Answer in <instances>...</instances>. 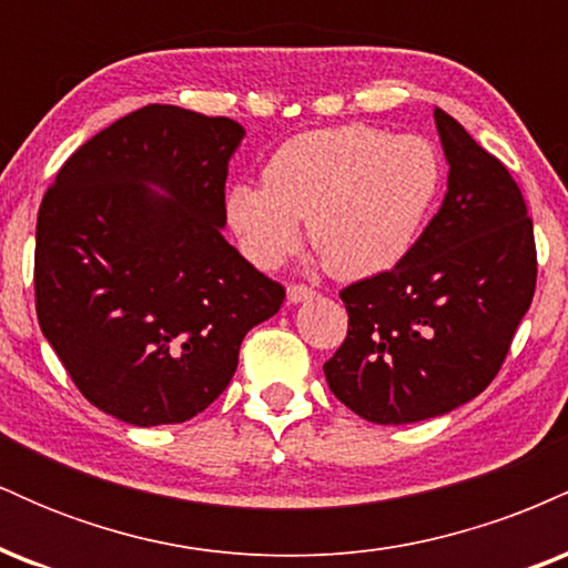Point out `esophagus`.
Returning a JSON list of instances; mask_svg holds the SVG:
<instances>
[{
  "mask_svg": "<svg viewBox=\"0 0 568 568\" xmlns=\"http://www.w3.org/2000/svg\"><path fill=\"white\" fill-rule=\"evenodd\" d=\"M315 296V291L312 288H306V285H288V302L291 304H302V302H306V298H312Z\"/></svg>",
  "mask_w": 568,
  "mask_h": 568,
  "instance_id": "1",
  "label": "esophagus"
}]
</instances>
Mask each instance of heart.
Returning a JSON list of instances; mask_svg holds the SVG:
<instances>
[{
	"label": "heart",
	"mask_w": 568,
	"mask_h": 568,
	"mask_svg": "<svg viewBox=\"0 0 568 568\" xmlns=\"http://www.w3.org/2000/svg\"><path fill=\"white\" fill-rule=\"evenodd\" d=\"M443 162L419 135L342 125L293 135L272 154L264 184L226 194V219L251 262L277 266L302 237L331 275L363 280L408 256L438 202Z\"/></svg>",
	"instance_id": "1"
}]
</instances>
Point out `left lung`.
Returning a JSON list of instances; mask_svg holds the SVG:
<instances>
[{"mask_svg":"<svg viewBox=\"0 0 568 568\" xmlns=\"http://www.w3.org/2000/svg\"><path fill=\"white\" fill-rule=\"evenodd\" d=\"M448 189L416 245L342 296L347 338L331 393L374 425H410L473 400L505 363L537 285V247L510 171L435 109Z\"/></svg>","mask_w":568,"mask_h":568,"instance_id":"8db88e82","label":"left lung"}]
</instances>
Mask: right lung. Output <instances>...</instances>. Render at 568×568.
<instances>
[{"label":"right lung","instance_id":"right-lung-1","mask_svg":"<svg viewBox=\"0 0 568 568\" xmlns=\"http://www.w3.org/2000/svg\"><path fill=\"white\" fill-rule=\"evenodd\" d=\"M245 130L149 103L82 143L37 216V317L77 389L135 427L179 425L232 382L285 288L224 240Z\"/></svg>","mask_w":568,"mask_h":568}]
</instances>
